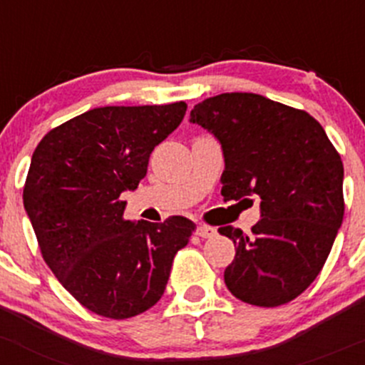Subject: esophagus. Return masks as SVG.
<instances>
[{"label":"esophagus","instance_id":"esophagus-1","mask_svg":"<svg viewBox=\"0 0 365 365\" xmlns=\"http://www.w3.org/2000/svg\"><path fill=\"white\" fill-rule=\"evenodd\" d=\"M195 234H197L199 237H213L217 231H215L213 227H208V225H199V227L195 229Z\"/></svg>","mask_w":365,"mask_h":365}]
</instances>
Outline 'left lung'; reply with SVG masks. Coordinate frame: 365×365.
<instances>
[{
  "label": "left lung",
  "instance_id": "obj_1",
  "mask_svg": "<svg viewBox=\"0 0 365 365\" xmlns=\"http://www.w3.org/2000/svg\"><path fill=\"white\" fill-rule=\"evenodd\" d=\"M190 122L218 140L225 201L260 199L252 234L220 227L236 257L225 269L240 301L274 308L304 292L343 224V163L309 113L252 92H225L194 106Z\"/></svg>",
  "mask_w": 365,
  "mask_h": 365
}]
</instances>
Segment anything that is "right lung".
Segmentation results:
<instances>
[{"label": "right lung", "instance_id": "obj_1", "mask_svg": "<svg viewBox=\"0 0 365 365\" xmlns=\"http://www.w3.org/2000/svg\"><path fill=\"white\" fill-rule=\"evenodd\" d=\"M185 112L183 101L89 110L45 134L31 157L22 199L41 255L92 313L124 320L152 308L194 232L185 217L125 220L120 201Z\"/></svg>", "mask_w": 365, "mask_h": 365}]
</instances>
